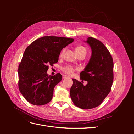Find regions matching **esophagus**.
<instances>
[{
  "mask_svg": "<svg viewBox=\"0 0 134 134\" xmlns=\"http://www.w3.org/2000/svg\"><path fill=\"white\" fill-rule=\"evenodd\" d=\"M69 78V76H67V75H63V79H66V78Z\"/></svg>",
  "mask_w": 134,
  "mask_h": 134,
  "instance_id": "34e87169",
  "label": "esophagus"
}]
</instances>
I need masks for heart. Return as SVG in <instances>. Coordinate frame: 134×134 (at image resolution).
<instances>
[{"label": "heart", "instance_id": "1", "mask_svg": "<svg viewBox=\"0 0 134 134\" xmlns=\"http://www.w3.org/2000/svg\"><path fill=\"white\" fill-rule=\"evenodd\" d=\"M75 51L76 52V54H78V53H80V52H86L87 53V50L86 49V48L83 46H79L76 47L75 49ZM64 52V50H63L62 53H61V55H63ZM62 70L65 72V73H66L68 75H72V74L74 73V72L75 70V69L72 67L71 65H68L65 66L64 67L62 68Z\"/></svg>", "mask_w": 134, "mask_h": 134}]
</instances>
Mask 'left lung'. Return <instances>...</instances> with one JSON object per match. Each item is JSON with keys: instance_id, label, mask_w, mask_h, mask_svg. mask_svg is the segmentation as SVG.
<instances>
[{"instance_id": "1", "label": "left lung", "mask_w": 134, "mask_h": 134, "mask_svg": "<svg viewBox=\"0 0 134 134\" xmlns=\"http://www.w3.org/2000/svg\"><path fill=\"white\" fill-rule=\"evenodd\" d=\"M85 42L90 46L92 55L80 76V79L88 83L84 86L83 82L72 79L70 95L76 106L88 109L98 106L110 92L113 80V62L110 52L99 40L91 37Z\"/></svg>"}]
</instances>
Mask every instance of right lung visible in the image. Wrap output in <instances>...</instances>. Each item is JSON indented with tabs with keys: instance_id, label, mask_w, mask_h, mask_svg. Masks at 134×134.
Returning a JSON list of instances; mask_svg holds the SVG:
<instances>
[{
	"instance_id": "right-lung-1",
	"label": "right lung",
	"mask_w": 134,
	"mask_h": 134,
	"mask_svg": "<svg viewBox=\"0 0 134 134\" xmlns=\"http://www.w3.org/2000/svg\"><path fill=\"white\" fill-rule=\"evenodd\" d=\"M74 41L70 38L44 36L27 47L18 67V87L28 102L42 106L51 100L54 89L62 80V75H48V65L58 63L61 51Z\"/></svg>"
}]
</instances>
